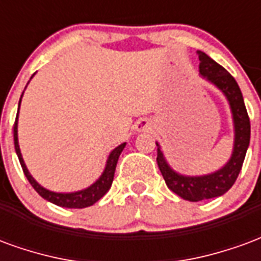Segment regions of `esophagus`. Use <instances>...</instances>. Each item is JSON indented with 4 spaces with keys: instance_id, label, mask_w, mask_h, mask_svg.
<instances>
[{
    "instance_id": "esophagus-1",
    "label": "esophagus",
    "mask_w": 261,
    "mask_h": 261,
    "mask_svg": "<svg viewBox=\"0 0 261 261\" xmlns=\"http://www.w3.org/2000/svg\"><path fill=\"white\" fill-rule=\"evenodd\" d=\"M137 130L138 131L149 130V123H148L147 120H141V121H138V123H137Z\"/></svg>"
}]
</instances>
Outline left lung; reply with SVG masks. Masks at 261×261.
<instances>
[{
    "mask_svg": "<svg viewBox=\"0 0 261 261\" xmlns=\"http://www.w3.org/2000/svg\"><path fill=\"white\" fill-rule=\"evenodd\" d=\"M197 56L200 59V65H198L200 74L218 86L229 100L233 121H235V147H233L232 158L222 169L213 175L198 176V177H186L175 173L168 166L162 151L158 147L156 162L166 181V186L187 201H201L207 198L222 196L228 192L239 176L250 142V120L238 82L222 65L215 63L205 53L197 51Z\"/></svg>",
    "mask_w": 261,
    "mask_h": 261,
    "instance_id": "1",
    "label": "left lung"
}]
</instances>
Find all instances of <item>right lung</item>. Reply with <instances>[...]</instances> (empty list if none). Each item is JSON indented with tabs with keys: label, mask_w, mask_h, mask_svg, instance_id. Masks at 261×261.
<instances>
[{
	"label": "right lung",
	"mask_w": 261,
	"mask_h": 261,
	"mask_svg": "<svg viewBox=\"0 0 261 261\" xmlns=\"http://www.w3.org/2000/svg\"><path fill=\"white\" fill-rule=\"evenodd\" d=\"M20 103V100H19ZM18 114H16V120H15L14 124V145L15 151L18 153V158H19L20 166H22V170L25 173L26 179L29 180V183L32 185V187L36 190L40 196L47 200V201L53 202L56 205H60V207L65 208H85L89 207L92 204H95L97 200H100L106 193L109 192V189L113 183L114 177V170H116V165H117V161H119V156L121 151L124 149L125 144H121L119 147L113 149V152L110 153V156L108 159V165H106V169L103 172V175L100 176V179L93 183L91 187H88L85 190H81V192L76 193H68V194H63V193H53L48 192L46 189H43L39 183H37L33 177L31 176V173L28 172L25 166V162L22 159V155H20L19 145H18V131H16V127H18Z\"/></svg>",
	"instance_id": "add662e5"
}]
</instances>
